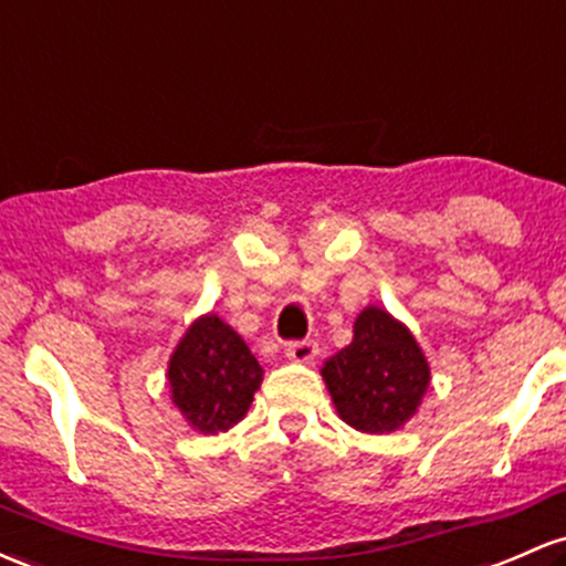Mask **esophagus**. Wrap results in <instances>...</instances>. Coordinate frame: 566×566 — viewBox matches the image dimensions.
Here are the masks:
<instances>
[{
  "label": "esophagus",
  "instance_id": "obj_1",
  "mask_svg": "<svg viewBox=\"0 0 566 566\" xmlns=\"http://www.w3.org/2000/svg\"><path fill=\"white\" fill-rule=\"evenodd\" d=\"M284 354H287L290 359H295V363H308V359L316 357V344L308 338L290 340V344L284 346Z\"/></svg>",
  "mask_w": 566,
  "mask_h": 566
}]
</instances>
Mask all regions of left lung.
I'll list each match as a JSON object with an SVG mask.
<instances>
[{
    "instance_id": "left-lung-1",
    "label": "left lung",
    "mask_w": 566,
    "mask_h": 566,
    "mask_svg": "<svg viewBox=\"0 0 566 566\" xmlns=\"http://www.w3.org/2000/svg\"><path fill=\"white\" fill-rule=\"evenodd\" d=\"M340 419L359 432H392L419 408L430 368L413 335L381 308L354 322V338L322 368Z\"/></svg>"
}]
</instances>
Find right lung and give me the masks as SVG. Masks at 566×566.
I'll use <instances>...</instances> for the list:
<instances>
[{
  "label": "right lung",
  "mask_w": 566,
  "mask_h": 566,
  "mask_svg": "<svg viewBox=\"0 0 566 566\" xmlns=\"http://www.w3.org/2000/svg\"><path fill=\"white\" fill-rule=\"evenodd\" d=\"M260 381L250 346L214 314L198 319L171 354V400L201 432H226L244 419Z\"/></svg>",
  "instance_id": "right-lung-1"
}]
</instances>
